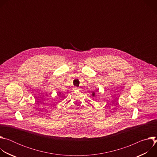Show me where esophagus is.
I'll use <instances>...</instances> for the list:
<instances>
[{
	"mask_svg": "<svg viewBox=\"0 0 157 157\" xmlns=\"http://www.w3.org/2000/svg\"><path fill=\"white\" fill-rule=\"evenodd\" d=\"M73 89H74V90L75 91H77V90H79V87H73Z\"/></svg>",
	"mask_w": 157,
	"mask_h": 157,
	"instance_id": "obj_1",
	"label": "esophagus"
}]
</instances>
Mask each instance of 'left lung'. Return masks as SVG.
I'll return each mask as SVG.
<instances>
[{
	"label": "left lung",
	"mask_w": 157,
	"mask_h": 157,
	"mask_svg": "<svg viewBox=\"0 0 157 157\" xmlns=\"http://www.w3.org/2000/svg\"><path fill=\"white\" fill-rule=\"evenodd\" d=\"M93 96H94V93H93Z\"/></svg>",
	"instance_id": "left-lung-1"
}]
</instances>
